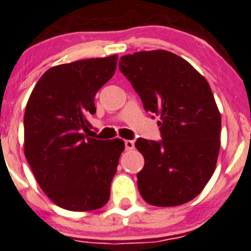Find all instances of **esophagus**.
Returning a JSON list of instances; mask_svg holds the SVG:
<instances>
[{
  "label": "esophagus",
  "mask_w": 251,
  "mask_h": 251,
  "mask_svg": "<svg viewBox=\"0 0 251 251\" xmlns=\"http://www.w3.org/2000/svg\"><path fill=\"white\" fill-rule=\"evenodd\" d=\"M125 146H126V151H131V150H134V147H135V142H134L133 140H126Z\"/></svg>",
  "instance_id": "34e87169"
}]
</instances>
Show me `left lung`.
<instances>
[{
	"label": "left lung",
	"mask_w": 251,
	"mask_h": 251,
	"mask_svg": "<svg viewBox=\"0 0 251 251\" xmlns=\"http://www.w3.org/2000/svg\"><path fill=\"white\" fill-rule=\"evenodd\" d=\"M120 71L145 110L160 117L163 140L135 142L145 158L140 194L153 206L187 203L206 187L219 155L222 117L211 86L189 62L166 50L122 56Z\"/></svg>",
	"instance_id": "left-lung-1"
}]
</instances>
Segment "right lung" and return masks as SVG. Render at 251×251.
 Instances as JSON below:
<instances>
[{"label":"right lung","mask_w":251,"mask_h":251,"mask_svg":"<svg viewBox=\"0 0 251 251\" xmlns=\"http://www.w3.org/2000/svg\"><path fill=\"white\" fill-rule=\"evenodd\" d=\"M117 55L48 69L29 96L24 117V152L39 187L53 203L73 212L99 209L125 150L121 139L91 137L87 116L94 97L115 74Z\"/></svg>","instance_id":"obj_1"}]
</instances>
